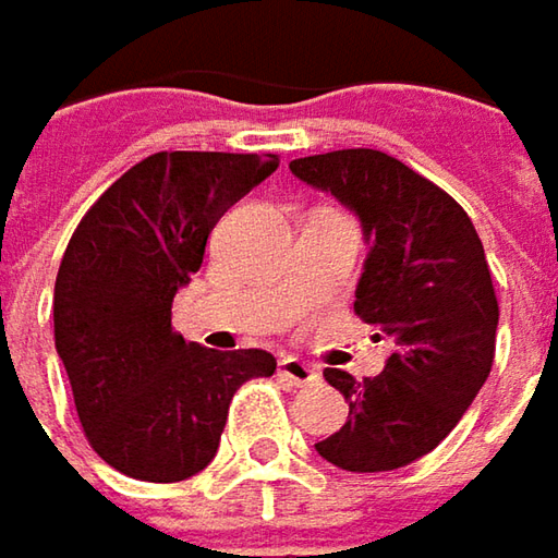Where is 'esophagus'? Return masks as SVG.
Returning <instances> with one entry per match:
<instances>
[{"instance_id":"esophagus-1","label":"esophagus","mask_w":558,"mask_h":558,"mask_svg":"<svg viewBox=\"0 0 558 558\" xmlns=\"http://www.w3.org/2000/svg\"><path fill=\"white\" fill-rule=\"evenodd\" d=\"M278 375L283 377L287 384H293V387H305V384L318 380V368H315V365H308V362L293 359V355H283V359L278 362Z\"/></svg>"}]
</instances>
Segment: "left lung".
<instances>
[{
    "label": "left lung",
    "instance_id": "obj_1",
    "mask_svg": "<svg viewBox=\"0 0 558 558\" xmlns=\"http://www.w3.org/2000/svg\"><path fill=\"white\" fill-rule=\"evenodd\" d=\"M290 171L362 218L372 250L355 315L393 340L384 372L362 384L327 368L350 418L315 449L347 472H393L437 447L490 375L499 303L487 255L465 208L400 158L337 149Z\"/></svg>",
    "mask_w": 558,
    "mask_h": 558
}]
</instances>
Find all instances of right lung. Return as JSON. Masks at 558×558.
Segmentation results:
<instances>
[{
	"mask_svg": "<svg viewBox=\"0 0 558 558\" xmlns=\"http://www.w3.org/2000/svg\"><path fill=\"white\" fill-rule=\"evenodd\" d=\"M278 156L156 153L86 208L56 278V350L89 447L128 477L174 484L215 459L233 393L271 377L265 350H206L171 327L218 218Z\"/></svg>",
	"mask_w": 558,
	"mask_h": 558,
	"instance_id": "add662e5",
	"label": "right lung"
}]
</instances>
